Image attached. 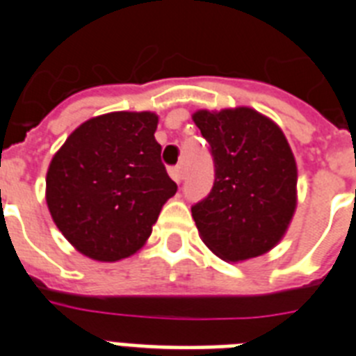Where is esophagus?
<instances>
[{"label": "esophagus", "mask_w": 356, "mask_h": 356, "mask_svg": "<svg viewBox=\"0 0 356 356\" xmlns=\"http://www.w3.org/2000/svg\"><path fill=\"white\" fill-rule=\"evenodd\" d=\"M170 177L174 179L175 182H181L182 181V168L181 166H174V168H170Z\"/></svg>", "instance_id": "1"}]
</instances>
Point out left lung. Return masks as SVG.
<instances>
[{
  "label": "left lung",
  "mask_w": 356,
  "mask_h": 356,
  "mask_svg": "<svg viewBox=\"0 0 356 356\" xmlns=\"http://www.w3.org/2000/svg\"><path fill=\"white\" fill-rule=\"evenodd\" d=\"M211 147L215 182L191 208L199 236L238 264L276 247L298 206V166L285 134L251 107L193 113Z\"/></svg>",
  "instance_id": "left-lung-1"
}]
</instances>
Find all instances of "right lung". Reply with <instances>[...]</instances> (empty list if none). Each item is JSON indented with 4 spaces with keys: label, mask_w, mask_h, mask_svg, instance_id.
Wrapping results in <instances>:
<instances>
[{
    "label": "right lung",
    "mask_w": 356,
    "mask_h": 356,
    "mask_svg": "<svg viewBox=\"0 0 356 356\" xmlns=\"http://www.w3.org/2000/svg\"><path fill=\"white\" fill-rule=\"evenodd\" d=\"M156 113L102 114L67 136L46 174V204L80 254L113 264L138 252L177 184L161 163Z\"/></svg>",
    "instance_id": "obj_1"
}]
</instances>
